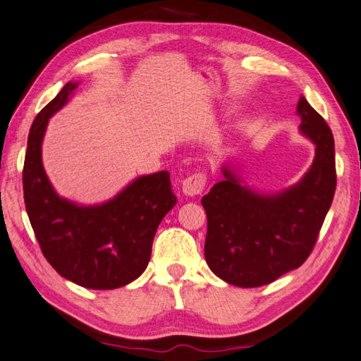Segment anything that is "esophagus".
<instances>
[{
  "label": "esophagus",
  "mask_w": 361,
  "mask_h": 361,
  "mask_svg": "<svg viewBox=\"0 0 361 361\" xmlns=\"http://www.w3.org/2000/svg\"><path fill=\"white\" fill-rule=\"evenodd\" d=\"M206 187V174L195 173L182 182V192L185 196H198Z\"/></svg>",
  "instance_id": "1"
}]
</instances>
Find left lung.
<instances>
[{
    "mask_svg": "<svg viewBox=\"0 0 361 361\" xmlns=\"http://www.w3.org/2000/svg\"><path fill=\"white\" fill-rule=\"evenodd\" d=\"M297 114L300 133L314 142L316 155L295 185L259 193L243 185L233 166L223 165L224 179L201 200L207 214L206 262L233 286H264L300 267L331 206L336 188L331 130L303 96Z\"/></svg>",
    "mask_w": 361,
    "mask_h": 361,
    "instance_id": "obj_1",
    "label": "left lung"
}]
</instances>
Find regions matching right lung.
<instances>
[{"instance_id":"right-lung-1","label":"right lung","mask_w":361,"mask_h":361,"mask_svg":"<svg viewBox=\"0 0 361 361\" xmlns=\"http://www.w3.org/2000/svg\"><path fill=\"white\" fill-rule=\"evenodd\" d=\"M77 86V81L64 85L30 128L25 206L45 259L61 276L87 289H116L146 270L155 231L178 198L168 171L140 176L110 201L94 206H81L54 192L42 165V141L50 118Z\"/></svg>"}]
</instances>
